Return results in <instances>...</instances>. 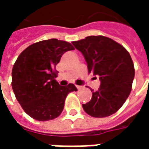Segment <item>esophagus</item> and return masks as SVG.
I'll return each mask as SVG.
<instances>
[{
    "label": "esophagus",
    "mask_w": 149,
    "mask_h": 149,
    "mask_svg": "<svg viewBox=\"0 0 149 149\" xmlns=\"http://www.w3.org/2000/svg\"><path fill=\"white\" fill-rule=\"evenodd\" d=\"M77 88L78 90H80V89L82 88V86H81V85H77Z\"/></svg>",
    "instance_id": "1"
}]
</instances>
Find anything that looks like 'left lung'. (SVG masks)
<instances>
[{
  "label": "left lung",
  "mask_w": 149,
  "mask_h": 149,
  "mask_svg": "<svg viewBox=\"0 0 149 149\" xmlns=\"http://www.w3.org/2000/svg\"><path fill=\"white\" fill-rule=\"evenodd\" d=\"M83 54L88 71L99 76L100 85L89 102L83 104L85 112L93 117L114 114L131 93L135 69L131 56L119 43L104 36H89L73 41Z\"/></svg>",
  "instance_id": "obj_1"
}]
</instances>
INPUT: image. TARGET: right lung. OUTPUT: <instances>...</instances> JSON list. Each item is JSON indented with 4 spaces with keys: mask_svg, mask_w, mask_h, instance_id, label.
<instances>
[{
    "mask_svg": "<svg viewBox=\"0 0 149 149\" xmlns=\"http://www.w3.org/2000/svg\"><path fill=\"white\" fill-rule=\"evenodd\" d=\"M74 48L70 43L49 39L34 43L19 55L12 71V88L22 109L32 118L46 121L61 115L65 98L77 91L73 84L61 86L56 65Z\"/></svg>",
    "mask_w": 149,
    "mask_h": 149,
    "instance_id": "right-lung-1",
    "label": "right lung"
}]
</instances>
